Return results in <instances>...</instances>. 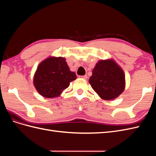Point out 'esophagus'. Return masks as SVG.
<instances>
[{"label": "esophagus", "instance_id": "1", "mask_svg": "<svg viewBox=\"0 0 156 156\" xmlns=\"http://www.w3.org/2000/svg\"><path fill=\"white\" fill-rule=\"evenodd\" d=\"M83 79H87V78H88V76H87V75H83V76H81Z\"/></svg>", "mask_w": 156, "mask_h": 156}]
</instances>
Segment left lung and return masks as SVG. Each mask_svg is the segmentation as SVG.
Masks as SVG:
<instances>
[{
  "label": "left lung",
  "mask_w": 156,
  "mask_h": 156,
  "mask_svg": "<svg viewBox=\"0 0 156 156\" xmlns=\"http://www.w3.org/2000/svg\"><path fill=\"white\" fill-rule=\"evenodd\" d=\"M89 83L103 100H114L124 90V71L112 59L100 60L93 69Z\"/></svg>",
  "instance_id": "8db88e82"
}]
</instances>
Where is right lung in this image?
Wrapping results in <instances>:
<instances>
[{"label":"right lung","instance_id":"add662e5","mask_svg":"<svg viewBox=\"0 0 156 156\" xmlns=\"http://www.w3.org/2000/svg\"><path fill=\"white\" fill-rule=\"evenodd\" d=\"M71 72L66 59L62 57H49L39 64L34 77L37 91L45 98L58 97L69 83L76 79Z\"/></svg>","mask_w":156,"mask_h":156}]
</instances>
